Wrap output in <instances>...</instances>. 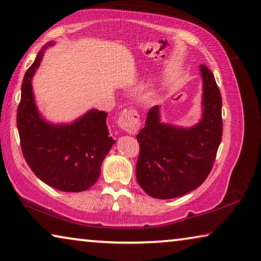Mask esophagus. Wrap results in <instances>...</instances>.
Segmentation results:
<instances>
[{
	"instance_id": "1",
	"label": "esophagus",
	"mask_w": 261,
	"mask_h": 261,
	"mask_svg": "<svg viewBox=\"0 0 261 261\" xmlns=\"http://www.w3.org/2000/svg\"><path fill=\"white\" fill-rule=\"evenodd\" d=\"M118 123L120 128L127 132L129 134H135L136 132L140 129L141 126V121H140V117L134 108H127L120 114Z\"/></svg>"
}]
</instances>
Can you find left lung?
Here are the masks:
<instances>
[{
    "instance_id": "8db88e82",
    "label": "left lung",
    "mask_w": 261,
    "mask_h": 261,
    "mask_svg": "<svg viewBox=\"0 0 261 261\" xmlns=\"http://www.w3.org/2000/svg\"><path fill=\"white\" fill-rule=\"evenodd\" d=\"M203 119L191 128L160 121L159 106L148 111L146 125L136 135L140 143L136 179L154 198L181 197L205 181L222 141V95L215 75L200 65Z\"/></svg>"
}]
</instances>
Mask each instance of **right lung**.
Returning <instances> with one entry per match:
<instances>
[{
  "mask_svg": "<svg viewBox=\"0 0 261 261\" xmlns=\"http://www.w3.org/2000/svg\"><path fill=\"white\" fill-rule=\"evenodd\" d=\"M42 57L43 50L22 83L17 128L23 156L34 174L47 186L66 192L87 190L97 182L103 159L115 143L108 136L107 113L92 110L71 125L55 126L44 121L31 87Z\"/></svg>",
  "mask_w": 261,
  "mask_h": 261,
  "instance_id": "obj_1",
  "label": "right lung"
}]
</instances>
